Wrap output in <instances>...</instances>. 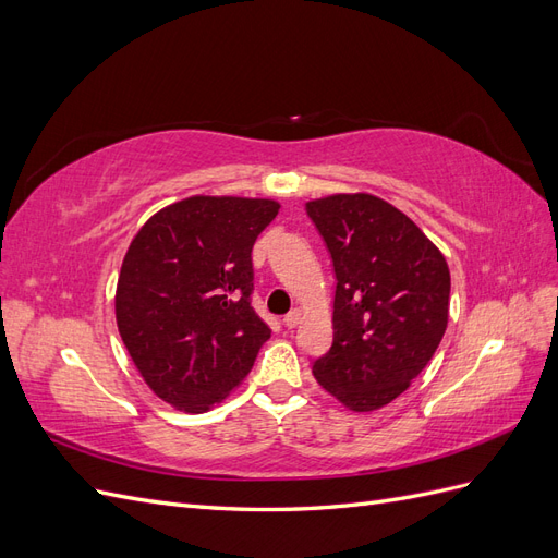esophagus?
Returning a JSON list of instances; mask_svg holds the SVG:
<instances>
[{
  "label": "esophagus",
  "instance_id": "obj_1",
  "mask_svg": "<svg viewBox=\"0 0 558 558\" xmlns=\"http://www.w3.org/2000/svg\"><path fill=\"white\" fill-rule=\"evenodd\" d=\"M298 324H300V310H291L289 314L283 316V326L289 328V330H291V328H295Z\"/></svg>",
  "mask_w": 558,
  "mask_h": 558
}]
</instances>
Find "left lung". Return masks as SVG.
Returning a JSON list of instances; mask_svg holds the SVG:
<instances>
[{
    "label": "left lung",
    "instance_id": "left-lung-1",
    "mask_svg": "<svg viewBox=\"0 0 558 558\" xmlns=\"http://www.w3.org/2000/svg\"><path fill=\"white\" fill-rule=\"evenodd\" d=\"M335 272L332 344L316 381L353 412L398 398L440 347L449 267L414 221L375 195L307 202Z\"/></svg>",
    "mask_w": 558,
    "mask_h": 558
}]
</instances>
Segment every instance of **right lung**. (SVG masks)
<instances>
[{
  "instance_id": "1",
  "label": "right lung",
  "mask_w": 558,
  "mask_h": 558,
  "mask_svg": "<svg viewBox=\"0 0 558 558\" xmlns=\"http://www.w3.org/2000/svg\"><path fill=\"white\" fill-rule=\"evenodd\" d=\"M277 214L272 199L197 195L148 218L132 240L116 320L165 402L205 412L251 373L272 332L251 307V248Z\"/></svg>"
}]
</instances>
